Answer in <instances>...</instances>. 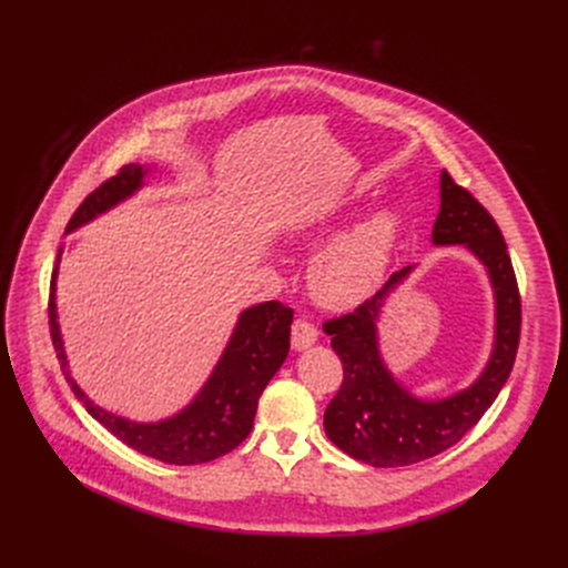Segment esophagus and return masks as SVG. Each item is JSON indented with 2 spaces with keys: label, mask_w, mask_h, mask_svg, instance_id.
<instances>
[{
  "label": "esophagus",
  "mask_w": 568,
  "mask_h": 568,
  "mask_svg": "<svg viewBox=\"0 0 568 568\" xmlns=\"http://www.w3.org/2000/svg\"><path fill=\"white\" fill-rule=\"evenodd\" d=\"M315 341H317L315 324H311L308 320H296V322L292 324V347H294L296 352L308 349Z\"/></svg>",
  "instance_id": "1"
}]
</instances>
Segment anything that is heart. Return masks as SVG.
I'll return each mask as SVG.
<instances>
[{"instance_id": "b5f03b06", "label": "heart", "mask_w": 568, "mask_h": 568, "mask_svg": "<svg viewBox=\"0 0 568 568\" xmlns=\"http://www.w3.org/2000/svg\"><path fill=\"white\" fill-rule=\"evenodd\" d=\"M403 236L398 209H379L326 246L311 272V285L326 306L347 308L364 302L382 283Z\"/></svg>"}]
</instances>
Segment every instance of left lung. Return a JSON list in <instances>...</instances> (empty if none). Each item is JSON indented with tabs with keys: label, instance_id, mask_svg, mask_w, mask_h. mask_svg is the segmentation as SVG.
<instances>
[{
	"label": "left lung",
	"instance_id": "obj_1",
	"mask_svg": "<svg viewBox=\"0 0 568 568\" xmlns=\"http://www.w3.org/2000/svg\"><path fill=\"white\" fill-rule=\"evenodd\" d=\"M435 246L463 244L488 268L495 290V347L481 377L469 389L422 400L386 371L377 347V315L386 294L412 272L400 268L375 296L352 313L326 320L324 334L343 362V384L324 412V430L341 452L373 467H405L458 444L495 403L511 375L520 341V292L501 230L488 209L449 172L439 179Z\"/></svg>",
	"mask_w": 568,
	"mask_h": 568
}]
</instances>
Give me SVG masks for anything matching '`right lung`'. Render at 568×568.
<instances>
[{
  "label": "right lung",
  "instance_id": "add662e5",
  "mask_svg": "<svg viewBox=\"0 0 568 568\" xmlns=\"http://www.w3.org/2000/svg\"><path fill=\"white\" fill-rule=\"evenodd\" d=\"M144 174L146 170H142V165L138 163L124 165L108 182H103L97 191L82 200L67 225V232H73L87 221L108 212L116 202L133 195L142 186ZM57 266L52 272L48 302L52 345L75 398L82 400L87 412L101 426H105L116 439L131 446V449L170 465H200L216 460L236 449L248 437L264 386L283 366L290 352V324L294 315L292 308L283 306L281 302H264L246 308L234 326V334L221 356V362L216 364L212 377L202 386V392L193 398V403L165 422L135 424L94 405L69 375L67 354L57 324Z\"/></svg>",
  "mask_w": 568,
  "mask_h": 568
}]
</instances>
